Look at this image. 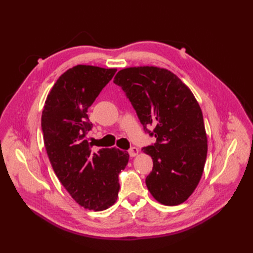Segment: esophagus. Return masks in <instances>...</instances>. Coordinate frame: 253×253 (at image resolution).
<instances>
[{
    "label": "esophagus",
    "instance_id": "obj_1",
    "mask_svg": "<svg viewBox=\"0 0 253 253\" xmlns=\"http://www.w3.org/2000/svg\"><path fill=\"white\" fill-rule=\"evenodd\" d=\"M138 153H139V149L137 147H131L128 150V154H129V156H131V158H134V156L138 155Z\"/></svg>",
    "mask_w": 253,
    "mask_h": 253
}]
</instances>
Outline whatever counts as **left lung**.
Wrapping results in <instances>:
<instances>
[{"label":"left lung","instance_id":"left-lung-1","mask_svg":"<svg viewBox=\"0 0 253 253\" xmlns=\"http://www.w3.org/2000/svg\"><path fill=\"white\" fill-rule=\"evenodd\" d=\"M113 82L126 92L144 129L156 138L154 145L143 148L153 161L145 180L148 190L163 205L182 204L200 182L208 150L194 93L171 71L159 67L123 69Z\"/></svg>","mask_w":253,"mask_h":253}]
</instances>
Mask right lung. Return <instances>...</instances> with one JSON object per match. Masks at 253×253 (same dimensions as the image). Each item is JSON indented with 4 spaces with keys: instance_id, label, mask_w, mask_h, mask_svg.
<instances>
[{
    "instance_id": "add662e5",
    "label": "right lung",
    "mask_w": 253,
    "mask_h": 253,
    "mask_svg": "<svg viewBox=\"0 0 253 253\" xmlns=\"http://www.w3.org/2000/svg\"><path fill=\"white\" fill-rule=\"evenodd\" d=\"M116 69L77 65L67 70L48 93L42 111L44 145L58 180L80 206L103 211L116 202L118 174L129 154L116 148L91 151L87 109Z\"/></svg>"
}]
</instances>
